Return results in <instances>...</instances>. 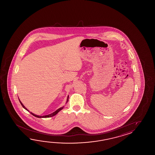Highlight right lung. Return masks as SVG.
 I'll return each mask as SVG.
<instances>
[{
  "label": "right lung",
  "mask_w": 155,
  "mask_h": 155,
  "mask_svg": "<svg viewBox=\"0 0 155 155\" xmlns=\"http://www.w3.org/2000/svg\"><path fill=\"white\" fill-rule=\"evenodd\" d=\"M68 100H69V96L68 97V99H67V102L68 101ZM19 101H20L21 105H22V106L25 109V110H26L27 111H28V110H27V109H26V107H25V106L23 105V104L21 102V101H20V100H19ZM63 109V107H60V108H59V109H58L56 111H55V112H53V113H52V114H49V115H48L43 116H41L36 115L32 113V112H30V114H31V115H33V116H35V117H38V118H46V117H52V116H53L55 115H56V114H57L58 112H59L60 110H62Z\"/></svg>",
  "instance_id": "add662e5"
}]
</instances>
